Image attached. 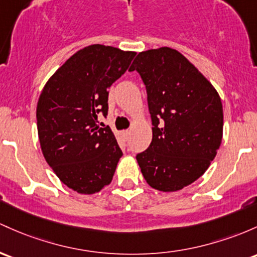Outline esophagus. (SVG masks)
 <instances>
[{"mask_svg": "<svg viewBox=\"0 0 257 257\" xmlns=\"http://www.w3.org/2000/svg\"><path fill=\"white\" fill-rule=\"evenodd\" d=\"M120 135H122V138L124 140H126V138H128V135H129V131H122L120 132Z\"/></svg>", "mask_w": 257, "mask_h": 257, "instance_id": "obj_1", "label": "esophagus"}]
</instances>
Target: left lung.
<instances>
[{"instance_id": "obj_1", "label": "left lung", "mask_w": 257, "mask_h": 257, "mask_svg": "<svg viewBox=\"0 0 257 257\" xmlns=\"http://www.w3.org/2000/svg\"><path fill=\"white\" fill-rule=\"evenodd\" d=\"M148 92L152 140L137 161L148 184L177 191L194 183L215 159L223 134V108L212 84L182 53L148 50L129 68Z\"/></svg>"}]
</instances>
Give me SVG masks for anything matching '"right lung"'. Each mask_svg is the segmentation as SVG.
<instances>
[{
  "label": "right lung",
  "mask_w": 257,
  "mask_h": 257,
  "mask_svg": "<svg viewBox=\"0 0 257 257\" xmlns=\"http://www.w3.org/2000/svg\"><path fill=\"white\" fill-rule=\"evenodd\" d=\"M137 53L105 45L75 52L42 89L36 107L45 160L63 184L79 194H95L111 183L123 152L108 125V89Z\"/></svg>",
  "instance_id": "obj_1"
}]
</instances>
